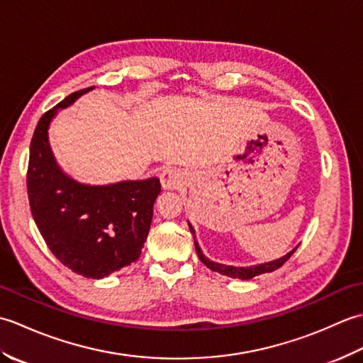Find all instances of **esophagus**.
Segmentation results:
<instances>
[{"label":"esophagus","mask_w":363,"mask_h":363,"mask_svg":"<svg viewBox=\"0 0 363 363\" xmlns=\"http://www.w3.org/2000/svg\"><path fill=\"white\" fill-rule=\"evenodd\" d=\"M186 182V174L179 168H167L160 173V184L165 190H176Z\"/></svg>","instance_id":"esophagus-1"}]
</instances>
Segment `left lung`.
<instances>
[{
  "label": "left lung",
  "mask_w": 363,
  "mask_h": 363,
  "mask_svg": "<svg viewBox=\"0 0 363 363\" xmlns=\"http://www.w3.org/2000/svg\"><path fill=\"white\" fill-rule=\"evenodd\" d=\"M189 223V221H187ZM189 229L191 235H194L195 238V248H196V254L199 260L203 262V264L211 268L212 272H217L220 274H225L228 277H234V279H251V277L257 276V274H262V273H269V272H274V269H277L279 267H282L285 262H287L290 259V256L293 252L296 251L298 246H295L291 251H289L285 256L279 257V259H274L272 262H265V264H257V265H250V267H234V265H225V264H218V262H213L211 260L209 257L204 256V252L201 251V248H199V245L196 242V237H195V229L194 226L190 225L189 223Z\"/></svg>",
  "instance_id": "1"
}]
</instances>
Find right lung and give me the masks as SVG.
Listing matches in <instances>:
<instances>
[{"label": "right lung", "instance_id": "obj_1", "mask_svg": "<svg viewBox=\"0 0 363 363\" xmlns=\"http://www.w3.org/2000/svg\"><path fill=\"white\" fill-rule=\"evenodd\" d=\"M91 89L68 95L38 121L29 148L28 196L35 225L60 264L103 279L140 257L160 182L150 177L91 186L57 164L50 145L51 121Z\"/></svg>", "mask_w": 363, "mask_h": 363}]
</instances>
